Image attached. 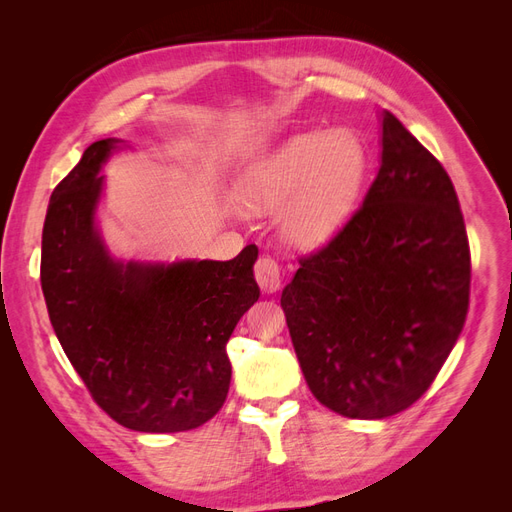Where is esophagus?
Wrapping results in <instances>:
<instances>
[{"mask_svg": "<svg viewBox=\"0 0 512 512\" xmlns=\"http://www.w3.org/2000/svg\"><path fill=\"white\" fill-rule=\"evenodd\" d=\"M254 275H256V282L262 288V292H275V290H280V286H282L280 262H277L271 256H262L256 262Z\"/></svg>", "mask_w": 512, "mask_h": 512, "instance_id": "esophagus-1", "label": "esophagus"}]
</instances>
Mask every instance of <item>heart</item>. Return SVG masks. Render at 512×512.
I'll use <instances>...</instances> for the list:
<instances>
[{
  "mask_svg": "<svg viewBox=\"0 0 512 512\" xmlns=\"http://www.w3.org/2000/svg\"><path fill=\"white\" fill-rule=\"evenodd\" d=\"M369 177V149L361 134L339 126L307 130L262 153L237 183L243 205L275 209L284 237L297 245L331 239L359 205Z\"/></svg>",
  "mask_w": 512,
  "mask_h": 512,
  "instance_id": "heart-1",
  "label": "heart"
}]
</instances>
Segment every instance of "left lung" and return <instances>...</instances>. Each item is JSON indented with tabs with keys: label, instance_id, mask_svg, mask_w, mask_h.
Here are the masks:
<instances>
[{
	"label": "left lung",
	"instance_id": "1",
	"mask_svg": "<svg viewBox=\"0 0 512 512\" xmlns=\"http://www.w3.org/2000/svg\"><path fill=\"white\" fill-rule=\"evenodd\" d=\"M380 170L363 207L282 292L309 391L374 421L410 408L455 348L470 303V245L451 177L382 111Z\"/></svg>",
	"mask_w": 512,
	"mask_h": 512
}]
</instances>
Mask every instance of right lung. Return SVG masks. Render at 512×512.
<instances>
[{
    "label": "right lung",
    "instance_id": "obj_1",
    "mask_svg": "<svg viewBox=\"0 0 512 512\" xmlns=\"http://www.w3.org/2000/svg\"><path fill=\"white\" fill-rule=\"evenodd\" d=\"M123 145L104 138L51 194L40 282L61 348L96 404L145 433L196 429L230 386L226 344L260 288L258 247L232 260H119L96 222L102 166Z\"/></svg>",
    "mask_w": 512,
    "mask_h": 512
}]
</instances>
